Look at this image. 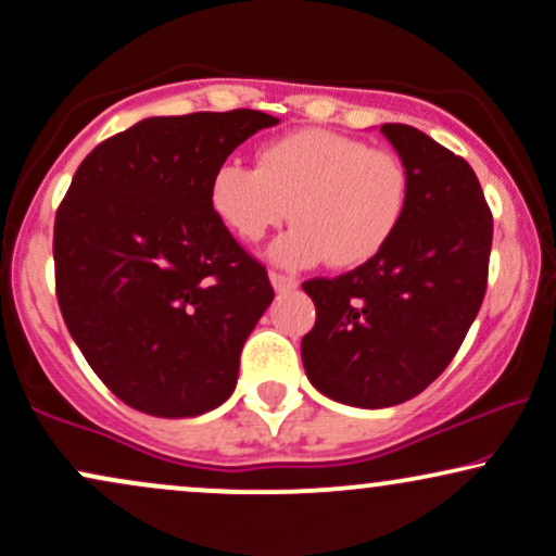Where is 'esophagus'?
I'll list each match as a JSON object with an SVG mask.
<instances>
[{"instance_id": "obj_1", "label": "esophagus", "mask_w": 556, "mask_h": 556, "mask_svg": "<svg viewBox=\"0 0 556 556\" xmlns=\"http://www.w3.org/2000/svg\"><path fill=\"white\" fill-rule=\"evenodd\" d=\"M269 279H271V287L277 292H290V290H295V287H298L295 277H287V274H279V271H271Z\"/></svg>"}]
</instances>
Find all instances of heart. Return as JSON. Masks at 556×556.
<instances>
[{
    "label": "heart",
    "mask_w": 556,
    "mask_h": 556,
    "mask_svg": "<svg viewBox=\"0 0 556 556\" xmlns=\"http://www.w3.org/2000/svg\"><path fill=\"white\" fill-rule=\"evenodd\" d=\"M410 172L387 149L331 130H298L261 146L256 167L225 159L208 182L216 219L258 242L295 219L269 248L274 264L308 269L329 258L355 269L379 256L405 222Z\"/></svg>",
    "instance_id": "b5f03b06"
}]
</instances>
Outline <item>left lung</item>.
<instances>
[{
  "label": "left lung",
  "instance_id": "1",
  "mask_svg": "<svg viewBox=\"0 0 556 556\" xmlns=\"http://www.w3.org/2000/svg\"><path fill=\"white\" fill-rule=\"evenodd\" d=\"M407 172L410 206L374 261L308 279L316 324L300 342L305 374L327 397L389 407L450 366L486 295L494 219L476 172L410 125H381Z\"/></svg>",
  "mask_w": 556,
  "mask_h": 556
}]
</instances>
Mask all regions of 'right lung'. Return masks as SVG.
I'll list each match as a JSON object with an SVG mask.
<instances>
[{
	"label": "right lung",
	"mask_w": 556,
	"mask_h": 556,
	"mask_svg": "<svg viewBox=\"0 0 556 556\" xmlns=\"http://www.w3.org/2000/svg\"><path fill=\"white\" fill-rule=\"evenodd\" d=\"M279 119L256 110L149 117L80 162L54 219L62 318L125 405L156 418L214 410L274 300L269 274L208 203L235 149Z\"/></svg>",
	"instance_id": "obj_1"
}]
</instances>
